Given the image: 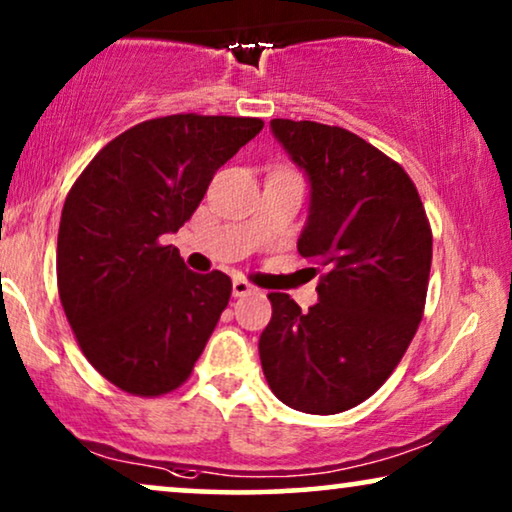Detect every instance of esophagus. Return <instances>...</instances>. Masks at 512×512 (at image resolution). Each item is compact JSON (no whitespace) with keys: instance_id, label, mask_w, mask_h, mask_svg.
Here are the masks:
<instances>
[{"instance_id":"esophagus-1","label":"esophagus","mask_w":512,"mask_h":512,"mask_svg":"<svg viewBox=\"0 0 512 512\" xmlns=\"http://www.w3.org/2000/svg\"><path fill=\"white\" fill-rule=\"evenodd\" d=\"M249 293H256V286L249 284L247 279H235V282H233V296L242 298V296H249Z\"/></svg>"}]
</instances>
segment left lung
<instances>
[{
    "mask_svg": "<svg viewBox=\"0 0 512 512\" xmlns=\"http://www.w3.org/2000/svg\"><path fill=\"white\" fill-rule=\"evenodd\" d=\"M270 128L310 177L298 251L324 275L319 303L307 312L289 293H268L272 319L258 354L279 401L338 415L373 396L415 338L429 289L431 226L408 172L366 139L289 118Z\"/></svg>",
    "mask_w": 512,
    "mask_h": 512,
    "instance_id": "1",
    "label": "left lung"
}]
</instances>
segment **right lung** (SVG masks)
<instances>
[{
	"label": "right lung",
	"instance_id": "1",
	"mask_svg": "<svg viewBox=\"0 0 512 512\" xmlns=\"http://www.w3.org/2000/svg\"><path fill=\"white\" fill-rule=\"evenodd\" d=\"M261 118L172 114L137 123L74 181L58 233V293L81 352L132 396H163L193 373L233 282L198 275L165 244Z\"/></svg>",
	"mask_w": 512,
	"mask_h": 512
}]
</instances>
